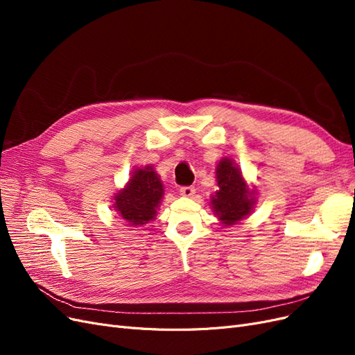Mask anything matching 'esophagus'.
Here are the masks:
<instances>
[{"mask_svg": "<svg viewBox=\"0 0 355 355\" xmlns=\"http://www.w3.org/2000/svg\"><path fill=\"white\" fill-rule=\"evenodd\" d=\"M179 192H180V196H184V197H192L196 194V188L194 187H182L179 189Z\"/></svg>", "mask_w": 355, "mask_h": 355, "instance_id": "obj_1", "label": "esophagus"}]
</instances>
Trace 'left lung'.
Returning <instances> with one entry per match:
<instances>
[{
	"label": "left lung",
	"instance_id": "1",
	"mask_svg": "<svg viewBox=\"0 0 355 355\" xmlns=\"http://www.w3.org/2000/svg\"><path fill=\"white\" fill-rule=\"evenodd\" d=\"M219 191L211 197V207L222 223L234 225L247 216L253 209V192L247 188L240 170L230 158L220 159L216 170Z\"/></svg>",
	"mask_w": 355,
	"mask_h": 355
}]
</instances>
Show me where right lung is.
Segmentation results:
<instances>
[{
    "label": "right lung",
    "instance_id": "right-lung-1",
    "mask_svg": "<svg viewBox=\"0 0 355 355\" xmlns=\"http://www.w3.org/2000/svg\"><path fill=\"white\" fill-rule=\"evenodd\" d=\"M163 191L158 175L151 166H146L144 170H136L127 187L115 196L114 207L132 225L148 223L157 216Z\"/></svg>",
    "mask_w": 355,
    "mask_h": 355
}]
</instances>
